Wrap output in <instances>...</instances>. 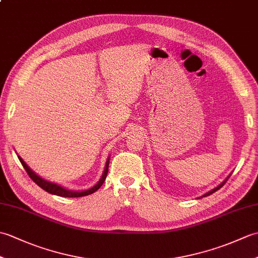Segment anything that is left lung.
I'll use <instances>...</instances> for the list:
<instances>
[{"instance_id":"1","label":"left lung","mask_w":258,"mask_h":258,"mask_svg":"<svg viewBox=\"0 0 258 258\" xmlns=\"http://www.w3.org/2000/svg\"><path fill=\"white\" fill-rule=\"evenodd\" d=\"M229 176H231V175H229ZM229 176L225 179V180H224V182L222 183V184H220V185H218L217 186V187H215V188H213L212 190H210V191H207V193L206 194H204V195H203V196H201V199H202V197H206V196H208V195H211V194H213V193H215V191L216 190H218V189H220L221 187H223V186H224V184H225L226 183V180L229 178Z\"/></svg>"}]
</instances>
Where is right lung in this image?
Returning a JSON list of instances; mask_svg holds the SVG:
<instances>
[{"label":"right lung","mask_w":258,"mask_h":258,"mask_svg":"<svg viewBox=\"0 0 258 258\" xmlns=\"http://www.w3.org/2000/svg\"><path fill=\"white\" fill-rule=\"evenodd\" d=\"M19 160H20L22 165H23L26 173L29 174V176L32 178L33 182L40 186L41 188L46 190L47 193L57 195V196H62V197H82V196H86V195H90V194L94 193V191H96L98 188L101 187V186L104 183V180H105L107 172H108V164H109V158H108V160L106 161L105 169H104L101 179L98 180V183L96 185L93 186V187H91L89 189H84V190H70V189H67V188L62 187V186H59V185H57L55 183H51V182H48V180H45L44 178L40 177V176H38V175H36L34 172H33L29 166L26 165L25 162L22 160L20 156H19Z\"/></svg>","instance_id":"1"}]
</instances>
